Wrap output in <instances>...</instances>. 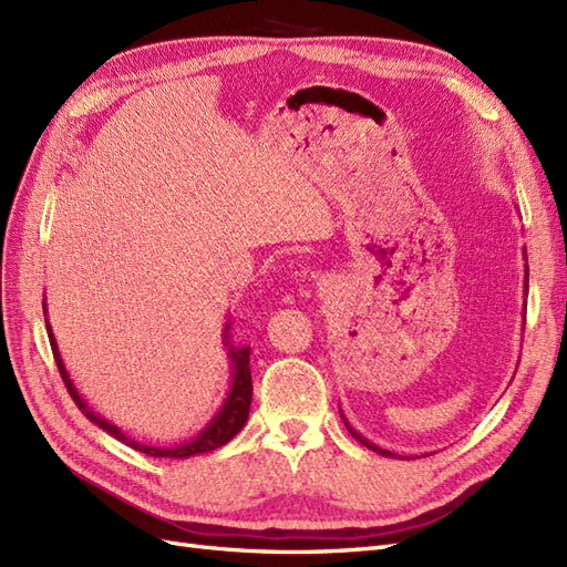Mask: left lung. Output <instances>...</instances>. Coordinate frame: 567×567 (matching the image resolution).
Returning a JSON list of instances; mask_svg holds the SVG:
<instances>
[{"label": "left lung", "mask_w": 567, "mask_h": 567, "mask_svg": "<svg viewBox=\"0 0 567 567\" xmlns=\"http://www.w3.org/2000/svg\"><path fill=\"white\" fill-rule=\"evenodd\" d=\"M523 255H525V260H527V250H523ZM525 296H527V265H525ZM523 310H525V307H523ZM523 321H525V312H523ZM340 416H342V421H346V427H348L350 435H352L357 442H362L364 447H369V450H371V452H375V454L388 456V458H394V454H392V452H388V450L379 447V444H373V442H371V440H367L362 433H357L354 427L348 423V419H346V414H342V411H340ZM400 458H402V456H400Z\"/></svg>", "instance_id": "obj_1"}]
</instances>
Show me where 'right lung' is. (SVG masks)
<instances>
[{
  "label": "right lung",
  "mask_w": 567,
  "mask_h": 567,
  "mask_svg": "<svg viewBox=\"0 0 567 567\" xmlns=\"http://www.w3.org/2000/svg\"><path fill=\"white\" fill-rule=\"evenodd\" d=\"M44 317H47V300H44ZM47 321V333H49V342H51V350H54V357H56V364H59V371H61V379L68 388V392H71L73 402L78 404V409L82 411L84 416H87L94 425H99L101 431H106L111 437L120 440L123 444H127V447L142 452L146 456H156V458H188V456H198V454H208L217 447H221V444H227L236 433H241V427L246 425L248 421V414H250V402H252V379H250V346H236V342L231 340L229 336V329H231V319L225 323V331H221V346H225L227 350V359H229V371H231V379H229V392L225 402H221V406L215 411V416L205 423V427H200V431L186 442H175V444H144L140 440H134L130 435H125L123 431L115 423H111L109 419H104L101 414H96V411L87 404V400L82 398V394L78 392L75 383L71 381V373L65 371V364H63V357L59 352V346H56V338H54V331H51V323L49 319Z\"/></svg>",
  "instance_id": "1"
}]
</instances>
